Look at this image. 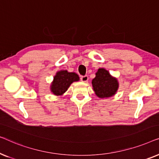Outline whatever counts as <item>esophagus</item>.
<instances>
[{
	"instance_id": "esophagus-1",
	"label": "esophagus",
	"mask_w": 159,
	"mask_h": 159,
	"mask_svg": "<svg viewBox=\"0 0 159 159\" xmlns=\"http://www.w3.org/2000/svg\"><path fill=\"white\" fill-rule=\"evenodd\" d=\"M80 79H81V81H82V82H88V76H87V75L82 76V77H81V78H80Z\"/></svg>"
}]
</instances>
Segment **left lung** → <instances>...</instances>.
Returning <instances> with one entry per match:
<instances>
[{"label": "left lung", "mask_w": 159, "mask_h": 159, "mask_svg": "<svg viewBox=\"0 0 159 159\" xmlns=\"http://www.w3.org/2000/svg\"><path fill=\"white\" fill-rule=\"evenodd\" d=\"M92 85L95 95L101 98H105L116 94L119 82L116 78L113 77L107 70L100 68L92 80Z\"/></svg>", "instance_id": "8db88e82"}]
</instances>
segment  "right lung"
I'll return each mask as SVG.
<instances>
[{"label":"right lung","mask_w":159,"mask_h":159,"mask_svg":"<svg viewBox=\"0 0 159 159\" xmlns=\"http://www.w3.org/2000/svg\"><path fill=\"white\" fill-rule=\"evenodd\" d=\"M80 80V77L75 72H69L66 70L58 71L54 76L51 85V91L55 95H62L68 90L74 82Z\"/></svg>","instance_id":"right-lung-1"}]
</instances>
